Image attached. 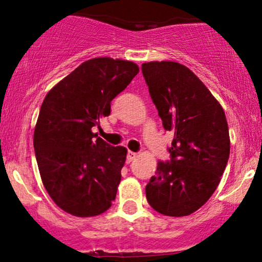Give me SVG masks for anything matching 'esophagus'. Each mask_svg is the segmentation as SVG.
<instances>
[{
	"instance_id": "obj_1",
	"label": "esophagus",
	"mask_w": 262,
	"mask_h": 262,
	"mask_svg": "<svg viewBox=\"0 0 262 262\" xmlns=\"http://www.w3.org/2000/svg\"><path fill=\"white\" fill-rule=\"evenodd\" d=\"M137 156H138L137 152H134V151H130V150H129V151H128V155H127V161H128V162L133 161L134 159L137 158Z\"/></svg>"
}]
</instances>
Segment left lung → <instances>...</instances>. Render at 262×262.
<instances>
[{
  "instance_id": "1",
  "label": "left lung",
  "mask_w": 262,
  "mask_h": 262,
  "mask_svg": "<svg viewBox=\"0 0 262 262\" xmlns=\"http://www.w3.org/2000/svg\"><path fill=\"white\" fill-rule=\"evenodd\" d=\"M141 73L162 125L173 132L171 160L158 162L146 200L161 214L185 217L200 209L221 182L230 152L225 113L185 65L144 62Z\"/></svg>"
}]
</instances>
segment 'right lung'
I'll use <instances>...</instances> for the list:
<instances>
[{
    "label": "right lung",
    "mask_w": 262,
    "mask_h": 262,
    "mask_svg": "<svg viewBox=\"0 0 262 262\" xmlns=\"http://www.w3.org/2000/svg\"><path fill=\"white\" fill-rule=\"evenodd\" d=\"M138 73L128 60L90 59L45 96L33 144L44 187L66 213L95 217L112 206L127 149L111 146L92 127Z\"/></svg>",
    "instance_id": "add662e5"
}]
</instances>
